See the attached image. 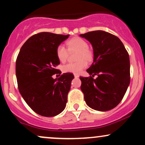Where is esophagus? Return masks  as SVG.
I'll return each mask as SVG.
<instances>
[{
  "label": "esophagus",
  "instance_id": "obj_1",
  "mask_svg": "<svg viewBox=\"0 0 145 145\" xmlns=\"http://www.w3.org/2000/svg\"><path fill=\"white\" fill-rule=\"evenodd\" d=\"M74 77L76 78H79V75H78V74H74Z\"/></svg>",
  "mask_w": 145,
  "mask_h": 145
}]
</instances>
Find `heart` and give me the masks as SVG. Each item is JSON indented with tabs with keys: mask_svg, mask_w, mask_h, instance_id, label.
Masks as SVG:
<instances>
[{
	"mask_svg": "<svg viewBox=\"0 0 145 145\" xmlns=\"http://www.w3.org/2000/svg\"><path fill=\"white\" fill-rule=\"evenodd\" d=\"M67 49L63 46H59L56 48V56L60 62L65 63L67 61L69 52H76V63H67L62 67L64 73L78 74L87 66V62H91L93 59V53L89 49L86 41L80 37H74L66 42Z\"/></svg>",
	"mask_w": 145,
	"mask_h": 145,
	"instance_id": "obj_1",
	"label": "heart"
}]
</instances>
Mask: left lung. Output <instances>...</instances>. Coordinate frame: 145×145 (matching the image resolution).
<instances>
[{"instance_id": "1", "label": "left lung", "mask_w": 145, "mask_h": 145, "mask_svg": "<svg viewBox=\"0 0 145 145\" xmlns=\"http://www.w3.org/2000/svg\"><path fill=\"white\" fill-rule=\"evenodd\" d=\"M80 36L93 49V63L86 70L90 76L80 77L84 100L95 110H110L121 102L130 82L129 54L120 39L111 33L95 31Z\"/></svg>"}]
</instances>
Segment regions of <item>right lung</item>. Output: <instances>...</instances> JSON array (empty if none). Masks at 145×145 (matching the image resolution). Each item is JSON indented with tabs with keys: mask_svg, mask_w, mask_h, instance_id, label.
<instances>
[{
	"mask_svg": "<svg viewBox=\"0 0 145 145\" xmlns=\"http://www.w3.org/2000/svg\"><path fill=\"white\" fill-rule=\"evenodd\" d=\"M69 35L43 32L34 35L22 46L16 63L18 85L22 97L29 106L41 116H54L65 108L67 94L74 76L61 74L56 48ZM60 76V75H59Z\"/></svg>",
	"mask_w": 145,
	"mask_h": 145,
	"instance_id": "1",
	"label": "right lung"
}]
</instances>
